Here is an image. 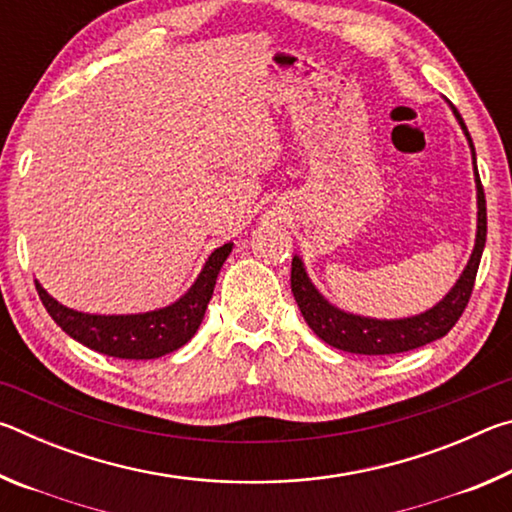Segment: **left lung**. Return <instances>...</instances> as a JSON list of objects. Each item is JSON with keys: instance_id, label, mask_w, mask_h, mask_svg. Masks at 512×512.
Here are the masks:
<instances>
[{"instance_id": "1", "label": "left lung", "mask_w": 512, "mask_h": 512, "mask_svg": "<svg viewBox=\"0 0 512 512\" xmlns=\"http://www.w3.org/2000/svg\"><path fill=\"white\" fill-rule=\"evenodd\" d=\"M449 103V101H447ZM454 117L461 126L467 144L472 151V167H474V185H476V237L472 255L467 259L463 273L458 275L454 287L445 293L443 300L427 311L406 318H370L350 314V311L332 305L323 293L316 289L311 277L302 262L300 255H293L291 262V291L296 298L300 314L305 316L307 325L314 329L320 341L332 345L336 350L352 352V354H397L422 348L443 336L456 325V320L467 307V300L472 296L474 277L479 271V262L485 248V235H488V219H485V196L476 169V151L472 137L467 133V126L458 110L449 103Z\"/></svg>"}]
</instances>
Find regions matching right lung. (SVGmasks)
<instances>
[{
    "label": "right lung",
    "instance_id": "add662e5",
    "mask_svg": "<svg viewBox=\"0 0 512 512\" xmlns=\"http://www.w3.org/2000/svg\"><path fill=\"white\" fill-rule=\"evenodd\" d=\"M230 253L232 244L216 248L183 296L167 307L142 314H85L49 296L38 280L36 289L56 325L85 348L115 359H158L183 348L201 327L216 277Z\"/></svg>",
    "mask_w": 512,
    "mask_h": 512
}]
</instances>
